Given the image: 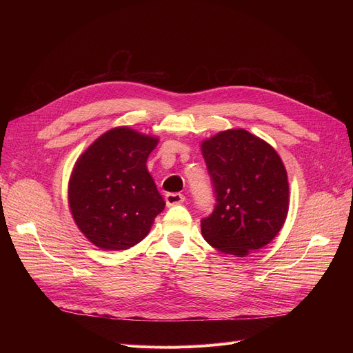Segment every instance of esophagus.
I'll list each match as a JSON object with an SVG mask.
<instances>
[{
  "label": "esophagus",
  "instance_id": "34e87169",
  "mask_svg": "<svg viewBox=\"0 0 353 353\" xmlns=\"http://www.w3.org/2000/svg\"><path fill=\"white\" fill-rule=\"evenodd\" d=\"M164 199H165V205L169 208L181 205V203L184 201V196L181 193H167Z\"/></svg>",
  "mask_w": 353,
  "mask_h": 353
}]
</instances>
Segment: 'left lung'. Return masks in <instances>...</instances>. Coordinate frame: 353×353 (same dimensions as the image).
Segmentation results:
<instances>
[{"instance_id":"8db88e82","label":"left lung","mask_w":353,"mask_h":353,"mask_svg":"<svg viewBox=\"0 0 353 353\" xmlns=\"http://www.w3.org/2000/svg\"><path fill=\"white\" fill-rule=\"evenodd\" d=\"M214 193L213 212L200 220L214 249L248 256L282 229L289 209L285 165L266 141L246 130H228L203 141Z\"/></svg>"}]
</instances>
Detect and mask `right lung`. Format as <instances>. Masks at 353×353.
I'll list each match as a JSON object with an SVG mask.
<instances>
[{
	"label": "right lung",
	"mask_w": 353,
	"mask_h": 353,
	"mask_svg": "<svg viewBox=\"0 0 353 353\" xmlns=\"http://www.w3.org/2000/svg\"><path fill=\"white\" fill-rule=\"evenodd\" d=\"M157 139L117 127L92 143L77 160L68 203L84 236L104 250H125L150 232L164 200L145 161Z\"/></svg>",
	"instance_id": "right-lung-1"
}]
</instances>
